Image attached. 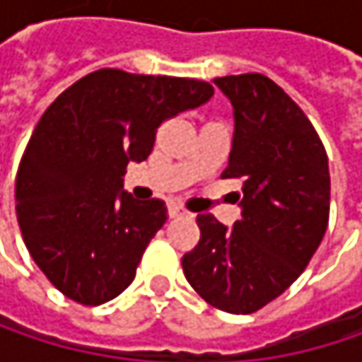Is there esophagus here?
Instances as JSON below:
<instances>
[{"instance_id": "1", "label": "esophagus", "mask_w": 362, "mask_h": 362, "mask_svg": "<svg viewBox=\"0 0 362 362\" xmlns=\"http://www.w3.org/2000/svg\"><path fill=\"white\" fill-rule=\"evenodd\" d=\"M170 218H192V214H188L180 205H170Z\"/></svg>"}]
</instances>
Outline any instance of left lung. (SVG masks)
Instances as JSON below:
<instances>
[{
  "label": "left lung",
  "mask_w": 362,
  "mask_h": 362,
  "mask_svg": "<svg viewBox=\"0 0 362 362\" xmlns=\"http://www.w3.org/2000/svg\"><path fill=\"white\" fill-rule=\"evenodd\" d=\"M235 109L222 178L241 180L233 228L199 214L201 239L182 255L190 287L214 308L252 315L308 266L329 222V161L315 125L262 73L216 77Z\"/></svg>",
  "instance_id": "left-lung-1"
}]
</instances>
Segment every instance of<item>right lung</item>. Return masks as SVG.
<instances>
[{
	"instance_id": "obj_1",
	"label": "right lung",
	"mask_w": 362,
	"mask_h": 362,
	"mask_svg": "<svg viewBox=\"0 0 362 362\" xmlns=\"http://www.w3.org/2000/svg\"><path fill=\"white\" fill-rule=\"evenodd\" d=\"M211 94L199 79L100 69L41 115L16 172V218L31 257L69 300L100 306L134 281L168 207L121 192L125 168L151 155L163 121Z\"/></svg>"
}]
</instances>
